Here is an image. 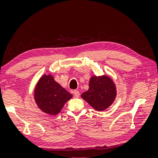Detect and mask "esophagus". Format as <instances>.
Listing matches in <instances>:
<instances>
[{
  "label": "esophagus",
  "mask_w": 158,
  "mask_h": 158,
  "mask_svg": "<svg viewBox=\"0 0 158 158\" xmlns=\"http://www.w3.org/2000/svg\"><path fill=\"white\" fill-rule=\"evenodd\" d=\"M73 94H74V96L75 98H78L80 96V92L78 90H74V92H73Z\"/></svg>",
  "instance_id": "esophagus-1"
}]
</instances>
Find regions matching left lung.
<instances>
[{
	"instance_id": "8db88e82",
	"label": "left lung",
	"mask_w": 158,
	"mask_h": 158,
	"mask_svg": "<svg viewBox=\"0 0 158 158\" xmlns=\"http://www.w3.org/2000/svg\"><path fill=\"white\" fill-rule=\"evenodd\" d=\"M116 97V88L111 77L107 75H94L89 81V89L81 98L96 111H104L114 103Z\"/></svg>"
}]
</instances>
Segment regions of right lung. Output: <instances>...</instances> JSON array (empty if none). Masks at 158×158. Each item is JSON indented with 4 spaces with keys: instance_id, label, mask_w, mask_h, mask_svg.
Here are the masks:
<instances>
[{
    "instance_id": "right-lung-1",
    "label": "right lung",
    "mask_w": 158,
    "mask_h": 158,
    "mask_svg": "<svg viewBox=\"0 0 158 158\" xmlns=\"http://www.w3.org/2000/svg\"><path fill=\"white\" fill-rule=\"evenodd\" d=\"M34 97L41 111L54 116L61 111L73 95L57 83L51 74H44L36 83Z\"/></svg>"
}]
</instances>
